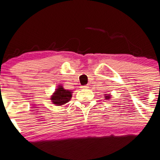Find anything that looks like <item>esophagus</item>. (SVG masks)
Instances as JSON below:
<instances>
[{
	"mask_svg": "<svg viewBox=\"0 0 160 160\" xmlns=\"http://www.w3.org/2000/svg\"><path fill=\"white\" fill-rule=\"evenodd\" d=\"M88 85H83V86H81V88L82 89H87L88 88Z\"/></svg>",
	"mask_w": 160,
	"mask_h": 160,
	"instance_id": "obj_1",
	"label": "esophagus"
}]
</instances>
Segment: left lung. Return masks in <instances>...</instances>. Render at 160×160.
Returning a JSON list of instances; mask_svg holds the SVG:
<instances>
[{"label": "left lung", "instance_id": "obj_1", "mask_svg": "<svg viewBox=\"0 0 160 160\" xmlns=\"http://www.w3.org/2000/svg\"><path fill=\"white\" fill-rule=\"evenodd\" d=\"M104 97H105V99L106 100H109V99H111V95L109 94H106L105 95H104Z\"/></svg>", "mask_w": 160, "mask_h": 160}]
</instances>
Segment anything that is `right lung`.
Instances as JSON below:
<instances>
[{
  "label": "right lung",
  "mask_w": 160,
  "mask_h": 160,
  "mask_svg": "<svg viewBox=\"0 0 160 160\" xmlns=\"http://www.w3.org/2000/svg\"><path fill=\"white\" fill-rule=\"evenodd\" d=\"M72 96V91L64 89L62 85H58L57 89H55L53 94L51 95V100L52 103L56 106H62L68 103L71 100Z\"/></svg>",
  "instance_id": "1"
}]
</instances>
